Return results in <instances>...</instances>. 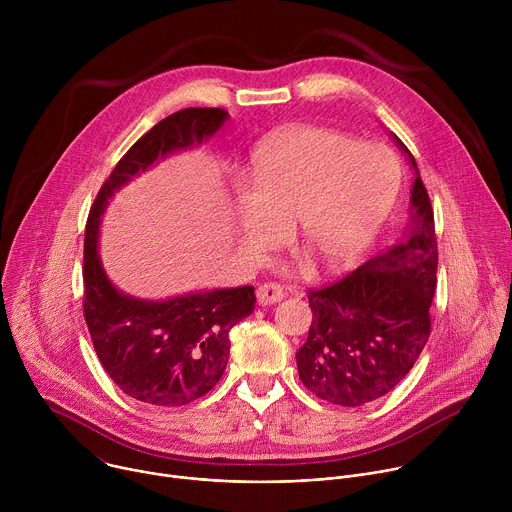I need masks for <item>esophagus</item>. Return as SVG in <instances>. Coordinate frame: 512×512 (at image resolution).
Listing matches in <instances>:
<instances>
[{
    "label": "esophagus",
    "instance_id": "1",
    "mask_svg": "<svg viewBox=\"0 0 512 512\" xmlns=\"http://www.w3.org/2000/svg\"><path fill=\"white\" fill-rule=\"evenodd\" d=\"M283 298V287L279 283H263L257 287V300L261 306L275 304Z\"/></svg>",
    "mask_w": 512,
    "mask_h": 512
}]
</instances>
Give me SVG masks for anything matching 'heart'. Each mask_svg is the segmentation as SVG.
I'll list each match as a JSON object with an SVG mask.
<instances>
[{
    "label": "heart",
    "instance_id": "obj_1",
    "mask_svg": "<svg viewBox=\"0 0 512 512\" xmlns=\"http://www.w3.org/2000/svg\"><path fill=\"white\" fill-rule=\"evenodd\" d=\"M399 188L401 168L385 145L326 127L277 131L255 150L251 190L237 198L241 243L259 259L294 223L324 267H348L375 241Z\"/></svg>",
    "mask_w": 512,
    "mask_h": 512
}]
</instances>
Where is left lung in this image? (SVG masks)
<instances>
[{
  "label": "left lung",
  "mask_w": 512,
  "mask_h": 512,
  "mask_svg": "<svg viewBox=\"0 0 512 512\" xmlns=\"http://www.w3.org/2000/svg\"><path fill=\"white\" fill-rule=\"evenodd\" d=\"M399 145L417 170L411 152ZM411 208L413 227L403 241L330 285L308 289L314 318L296 352L298 373L306 389L328 403L358 407L393 391L431 334L437 239L419 172Z\"/></svg>",
  "instance_id": "left-lung-1"
}]
</instances>
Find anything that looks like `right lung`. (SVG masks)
I'll use <instances>...</instances> for the list:
<instances>
[{
	"label": "right lung",
	"instance_id": "add662e5",
	"mask_svg": "<svg viewBox=\"0 0 512 512\" xmlns=\"http://www.w3.org/2000/svg\"><path fill=\"white\" fill-rule=\"evenodd\" d=\"M221 107H188L143 133L117 162L89 210L83 257V314L111 381L129 397L180 407L206 395L223 377L229 332L255 306L253 285L212 289L168 302H141L109 283L99 255L101 214L113 192L158 158L202 143L225 123Z\"/></svg>",
	"mask_w": 512,
	"mask_h": 512
}]
</instances>
